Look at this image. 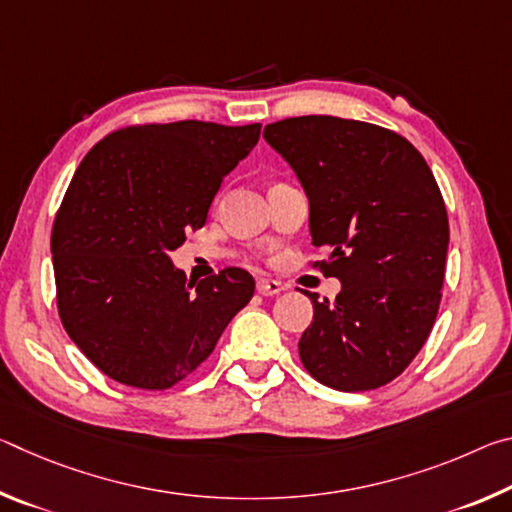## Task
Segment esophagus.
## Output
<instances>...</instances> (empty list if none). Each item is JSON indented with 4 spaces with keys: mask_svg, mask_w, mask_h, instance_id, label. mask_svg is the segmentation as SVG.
Wrapping results in <instances>:
<instances>
[{
    "mask_svg": "<svg viewBox=\"0 0 512 512\" xmlns=\"http://www.w3.org/2000/svg\"><path fill=\"white\" fill-rule=\"evenodd\" d=\"M282 291V284L275 280H259L257 282V293L259 296H277Z\"/></svg>",
    "mask_w": 512,
    "mask_h": 512,
    "instance_id": "34e87169",
    "label": "esophagus"
}]
</instances>
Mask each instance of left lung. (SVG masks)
<instances>
[{
  "label": "left lung",
  "mask_w": 512,
  "mask_h": 512,
  "mask_svg": "<svg viewBox=\"0 0 512 512\" xmlns=\"http://www.w3.org/2000/svg\"><path fill=\"white\" fill-rule=\"evenodd\" d=\"M309 196V230L339 277L336 300L314 302L298 343L320 384L372 391L400 377L436 323L443 298L449 221L420 151L388 128L307 115L264 128Z\"/></svg>",
  "instance_id": "obj_1"
}]
</instances>
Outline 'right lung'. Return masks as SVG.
I'll return each instance as SVG.
<instances>
[{
  "label": "right lung",
  "mask_w": 512,
  "mask_h": 512,
  "mask_svg": "<svg viewBox=\"0 0 512 512\" xmlns=\"http://www.w3.org/2000/svg\"><path fill=\"white\" fill-rule=\"evenodd\" d=\"M262 124H135L85 155L51 228L56 305L65 332L103 375L167 391L214 352L255 293L223 268L201 282L169 253L205 225L223 178L253 151Z\"/></svg>",
  "instance_id": "1"
}]
</instances>
